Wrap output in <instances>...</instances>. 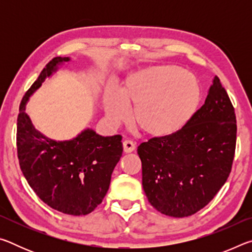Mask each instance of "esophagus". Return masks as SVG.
<instances>
[{
  "label": "esophagus",
  "mask_w": 252,
  "mask_h": 252,
  "mask_svg": "<svg viewBox=\"0 0 252 252\" xmlns=\"http://www.w3.org/2000/svg\"><path fill=\"white\" fill-rule=\"evenodd\" d=\"M135 149V144L130 141V140H126V141H123V151L126 153H130L132 151H134Z\"/></svg>",
  "instance_id": "obj_1"
}]
</instances>
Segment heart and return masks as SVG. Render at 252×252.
I'll list each match as a JSON object with an SVG mask.
<instances>
[{
    "label": "heart",
    "mask_w": 252,
    "mask_h": 252,
    "mask_svg": "<svg viewBox=\"0 0 252 252\" xmlns=\"http://www.w3.org/2000/svg\"><path fill=\"white\" fill-rule=\"evenodd\" d=\"M201 89L192 75L170 65L147 66L125 80L120 92L110 88L104 94L106 117L118 126L132 119L153 139L172 136L185 127L197 111Z\"/></svg>",
    "instance_id": "obj_1"
}]
</instances>
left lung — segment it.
<instances>
[{
  "label": "left lung",
  "instance_id": "left-lung-1",
  "mask_svg": "<svg viewBox=\"0 0 252 252\" xmlns=\"http://www.w3.org/2000/svg\"><path fill=\"white\" fill-rule=\"evenodd\" d=\"M236 140L234 108L215 76L206 102L183 129L138 147L143 190L151 206L174 218L206 207L231 172Z\"/></svg>",
  "mask_w": 252,
  "mask_h": 252
}]
</instances>
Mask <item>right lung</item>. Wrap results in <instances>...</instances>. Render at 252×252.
Segmentation results:
<instances>
[{
  "label": "right lung",
  "mask_w": 252,
  "mask_h": 252,
  "mask_svg": "<svg viewBox=\"0 0 252 252\" xmlns=\"http://www.w3.org/2000/svg\"><path fill=\"white\" fill-rule=\"evenodd\" d=\"M69 60H51L25 92L18 116L16 147L21 170L37 197L54 210L85 216L108 192L111 174L122 157V136H102L87 129L73 140L57 142L40 133L25 112L32 93L57 70L59 63Z\"/></svg>",
  "instance_id": "1"
}]
</instances>
